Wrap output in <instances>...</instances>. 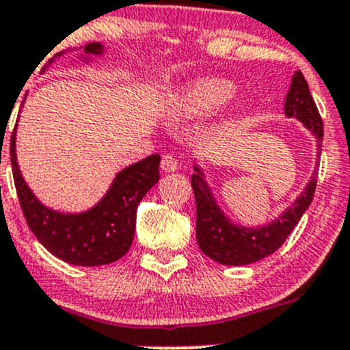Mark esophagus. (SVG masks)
<instances>
[{"instance_id":"34e87169","label":"esophagus","mask_w":350,"mask_h":350,"mask_svg":"<svg viewBox=\"0 0 350 350\" xmlns=\"http://www.w3.org/2000/svg\"><path fill=\"white\" fill-rule=\"evenodd\" d=\"M160 167H162V171H164V172H174V171H178L179 162H178V159H176L174 155L167 153V155L162 157Z\"/></svg>"}]
</instances>
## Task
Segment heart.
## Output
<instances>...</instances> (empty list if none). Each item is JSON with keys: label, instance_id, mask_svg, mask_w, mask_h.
Here are the masks:
<instances>
[{"label": "heart", "instance_id": "obj_1", "mask_svg": "<svg viewBox=\"0 0 350 350\" xmlns=\"http://www.w3.org/2000/svg\"><path fill=\"white\" fill-rule=\"evenodd\" d=\"M234 94L233 84L223 79H204L191 84L176 101V110L185 117H202L219 110Z\"/></svg>", "mask_w": 350, "mask_h": 350}]
</instances>
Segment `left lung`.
<instances>
[{"mask_svg": "<svg viewBox=\"0 0 350 350\" xmlns=\"http://www.w3.org/2000/svg\"><path fill=\"white\" fill-rule=\"evenodd\" d=\"M285 112L288 117H297L304 126L318 138L321 155L323 142V120L318 112L314 100L309 93L308 81L304 79L302 72H295L292 88L285 100ZM191 176V188L197 202V241L202 252L215 262L224 266H243L264 259L285 243L288 234L300 221L302 214L311 205L318 183V172H314L308 188L297 198L295 204L283 212L278 219L264 228H241L231 224L224 217L219 207L212 198L204 176L195 167Z\"/></svg>", "mask_w": 350, "mask_h": 350, "instance_id": "8db88e82", "label": "left lung"}]
</instances>
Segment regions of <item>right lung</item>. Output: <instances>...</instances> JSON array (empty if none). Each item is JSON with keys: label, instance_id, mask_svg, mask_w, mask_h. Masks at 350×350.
<instances>
[{"label": "right lung", "instance_id": "right-lung-1", "mask_svg": "<svg viewBox=\"0 0 350 350\" xmlns=\"http://www.w3.org/2000/svg\"><path fill=\"white\" fill-rule=\"evenodd\" d=\"M84 53L98 55L101 53V46L98 42H91L84 48ZM15 135L17 124L10 138L15 190L25 221L42 247L74 266H103L119 260L129 250L135 238L138 204L146 191L159 183V153L120 171L109 193L91 211L83 214H60L39 204L25 185L15 155Z\"/></svg>", "mask_w": 350, "mask_h": 350}]
</instances>
